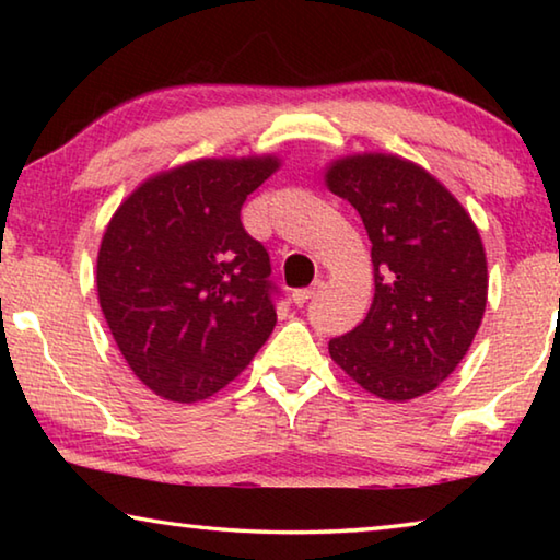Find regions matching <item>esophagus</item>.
<instances>
[{
    "instance_id": "obj_1",
    "label": "esophagus",
    "mask_w": 560,
    "mask_h": 560,
    "mask_svg": "<svg viewBox=\"0 0 560 560\" xmlns=\"http://www.w3.org/2000/svg\"><path fill=\"white\" fill-rule=\"evenodd\" d=\"M320 289H324V281H314L308 289H296V291H293L291 293V301L296 303V306H303V303H308L311 299H314Z\"/></svg>"
}]
</instances>
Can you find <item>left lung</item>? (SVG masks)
I'll list each match as a JSON object with an SVG mask.
<instances>
[{"label":"left lung","instance_id":"left-lung-1","mask_svg":"<svg viewBox=\"0 0 560 560\" xmlns=\"http://www.w3.org/2000/svg\"><path fill=\"white\" fill-rule=\"evenodd\" d=\"M330 192L371 236L375 296L365 320L330 338V358L383 400H412L447 381L487 306V257L464 207L422 167L355 155L328 170Z\"/></svg>","mask_w":560,"mask_h":560}]
</instances>
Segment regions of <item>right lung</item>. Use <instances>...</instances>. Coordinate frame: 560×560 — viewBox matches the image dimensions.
<instances>
[{
	"label": "right lung",
	"instance_id": "right-lung-1",
	"mask_svg": "<svg viewBox=\"0 0 560 560\" xmlns=\"http://www.w3.org/2000/svg\"><path fill=\"white\" fill-rule=\"evenodd\" d=\"M273 158L197 160L140 185L98 252V301L130 371L175 402L234 381L277 326L269 252L242 205Z\"/></svg>",
	"mask_w": 560,
	"mask_h": 560
}]
</instances>
